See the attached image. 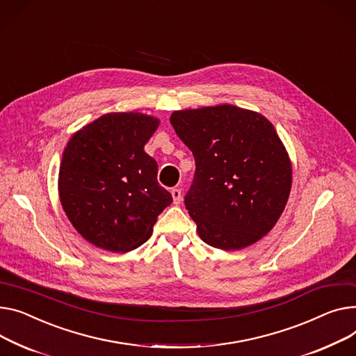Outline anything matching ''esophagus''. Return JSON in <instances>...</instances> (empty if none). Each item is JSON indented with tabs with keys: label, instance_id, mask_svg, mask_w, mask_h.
<instances>
[{
	"label": "esophagus",
	"instance_id": "obj_1",
	"mask_svg": "<svg viewBox=\"0 0 356 356\" xmlns=\"http://www.w3.org/2000/svg\"><path fill=\"white\" fill-rule=\"evenodd\" d=\"M172 197H173L175 204H179L181 202V191H180V188H172Z\"/></svg>",
	"mask_w": 356,
	"mask_h": 356
}]
</instances>
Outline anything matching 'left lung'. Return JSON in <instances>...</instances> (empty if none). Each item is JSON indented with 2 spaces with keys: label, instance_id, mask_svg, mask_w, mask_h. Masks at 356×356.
I'll return each mask as SVG.
<instances>
[{
  "label": "left lung",
  "instance_id": "obj_1",
  "mask_svg": "<svg viewBox=\"0 0 356 356\" xmlns=\"http://www.w3.org/2000/svg\"><path fill=\"white\" fill-rule=\"evenodd\" d=\"M170 123L195 157L184 204L202 241L239 250L262 239L292 186L291 160L272 123L230 104L175 111Z\"/></svg>",
  "mask_w": 356,
  "mask_h": 356
}]
</instances>
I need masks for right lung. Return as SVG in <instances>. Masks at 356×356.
<instances>
[{
	"instance_id": "right-lung-1",
	"label": "right lung",
	"mask_w": 356,
	"mask_h": 356,
	"mask_svg": "<svg viewBox=\"0 0 356 356\" xmlns=\"http://www.w3.org/2000/svg\"><path fill=\"white\" fill-rule=\"evenodd\" d=\"M154 117L108 113L83 127L63 153L58 193L68 220L91 245L129 252L143 245L173 197L157 181L145 145Z\"/></svg>"
}]
</instances>
